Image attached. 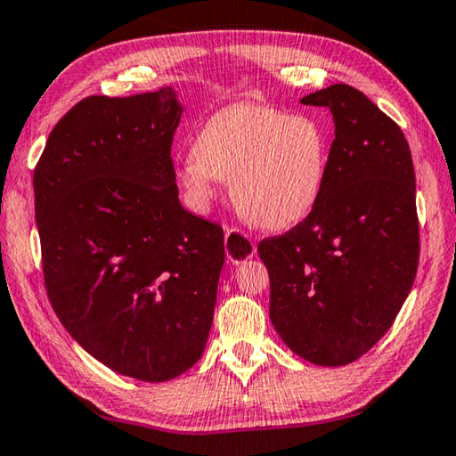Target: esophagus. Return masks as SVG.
I'll list each match as a JSON object with an SVG mask.
<instances>
[{
	"mask_svg": "<svg viewBox=\"0 0 456 456\" xmlns=\"http://www.w3.org/2000/svg\"><path fill=\"white\" fill-rule=\"evenodd\" d=\"M225 254L231 264L248 262L249 257L256 256V243L251 241V237L248 233H243L241 229H227Z\"/></svg>",
	"mask_w": 456,
	"mask_h": 456,
	"instance_id": "esophagus-1",
	"label": "esophagus"
}]
</instances>
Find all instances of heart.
I'll return each mask as SVG.
<instances>
[{
  "label": "heart",
  "instance_id": "b5f03b06",
  "mask_svg": "<svg viewBox=\"0 0 456 456\" xmlns=\"http://www.w3.org/2000/svg\"><path fill=\"white\" fill-rule=\"evenodd\" d=\"M329 126L313 113L265 105H233L200 126L178 184L194 211L205 213L219 180L245 219L284 231L298 225L322 197L330 160Z\"/></svg>",
  "mask_w": 456,
  "mask_h": 456
}]
</instances>
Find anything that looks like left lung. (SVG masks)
I'll list each match as a JSON object with an SVG mask.
<instances>
[{
  "mask_svg": "<svg viewBox=\"0 0 456 456\" xmlns=\"http://www.w3.org/2000/svg\"><path fill=\"white\" fill-rule=\"evenodd\" d=\"M300 103L332 113L327 183L314 211L257 254L281 341L310 363L338 367L386 335L414 284V164L402 129L353 86L330 85Z\"/></svg>",
  "mask_w": 456,
  "mask_h": 456,
  "instance_id": "left-lung-1",
  "label": "left lung"
}]
</instances>
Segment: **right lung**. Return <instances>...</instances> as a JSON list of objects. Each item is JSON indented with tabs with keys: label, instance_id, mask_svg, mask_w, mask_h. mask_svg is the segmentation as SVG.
<instances>
[{
	"label": "right lung",
	"instance_id": "1",
	"mask_svg": "<svg viewBox=\"0 0 456 456\" xmlns=\"http://www.w3.org/2000/svg\"><path fill=\"white\" fill-rule=\"evenodd\" d=\"M176 91L93 95L48 135L34 170L45 284L69 335L127 378L197 363L213 324L223 229L180 205Z\"/></svg>",
	"mask_w": 456,
	"mask_h": 456
}]
</instances>
